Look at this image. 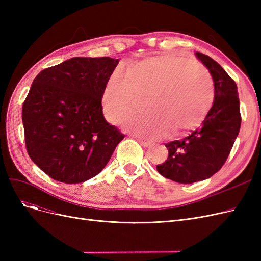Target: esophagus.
<instances>
[{"label": "esophagus", "mask_w": 261, "mask_h": 261, "mask_svg": "<svg viewBox=\"0 0 261 261\" xmlns=\"http://www.w3.org/2000/svg\"><path fill=\"white\" fill-rule=\"evenodd\" d=\"M139 144H140L141 146H143V147H149L150 145H151V144L149 143V141H145V140H143V139H139Z\"/></svg>", "instance_id": "34e87169"}]
</instances>
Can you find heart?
Returning <instances> with one entry per match:
<instances>
[{
  "label": "heart",
  "instance_id": "obj_1",
  "mask_svg": "<svg viewBox=\"0 0 261 261\" xmlns=\"http://www.w3.org/2000/svg\"><path fill=\"white\" fill-rule=\"evenodd\" d=\"M147 108L124 117L126 127L143 137L159 138L172 129L183 134L198 127L215 100V85L199 63L180 55L159 53L127 68L117 65L109 76L102 106L110 122L143 102Z\"/></svg>",
  "mask_w": 261,
  "mask_h": 261
}]
</instances>
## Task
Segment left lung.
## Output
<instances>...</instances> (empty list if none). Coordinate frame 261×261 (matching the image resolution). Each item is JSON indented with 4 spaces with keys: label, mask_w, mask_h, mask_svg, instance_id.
Returning <instances> with one entry per match:
<instances>
[{
    "label": "left lung",
    "mask_w": 261,
    "mask_h": 261,
    "mask_svg": "<svg viewBox=\"0 0 261 261\" xmlns=\"http://www.w3.org/2000/svg\"><path fill=\"white\" fill-rule=\"evenodd\" d=\"M196 57L210 72L215 100L199 128L181 140L165 144L169 156L156 170L165 178L192 184L211 177L223 167L241 128L238 86L218 63L206 54Z\"/></svg>",
    "instance_id": "8db88e82"
}]
</instances>
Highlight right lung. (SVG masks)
<instances>
[{
  "label": "right lung",
  "instance_id": "obj_1",
  "mask_svg": "<svg viewBox=\"0 0 261 261\" xmlns=\"http://www.w3.org/2000/svg\"><path fill=\"white\" fill-rule=\"evenodd\" d=\"M118 60L73 58L41 70L22 105L27 152L51 178L83 183L105 169L125 137L102 113Z\"/></svg>",
  "mask_w": 261,
  "mask_h": 261
}]
</instances>
